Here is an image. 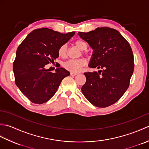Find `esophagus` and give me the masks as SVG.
<instances>
[{"label":"esophagus","instance_id":"1","mask_svg":"<svg viewBox=\"0 0 149 149\" xmlns=\"http://www.w3.org/2000/svg\"><path fill=\"white\" fill-rule=\"evenodd\" d=\"M78 74V73L77 72H70V75H72V76H75V75H76Z\"/></svg>","mask_w":149,"mask_h":149}]
</instances>
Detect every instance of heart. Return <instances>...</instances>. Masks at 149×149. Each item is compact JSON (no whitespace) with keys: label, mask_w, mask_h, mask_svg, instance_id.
Returning <instances> with one entry per match:
<instances>
[{"label":"heart","mask_w":149,"mask_h":149,"mask_svg":"<svg viewBox=\"0 0 149 149\" xmlns=\"http://www.w3.org/2000/svg\"><path fill=\"white\" fill-rule=\"evenodd\" d=\"M75 45H76L77 48L81 50H85L86 49V44L83 41L77 40L75 42ZM66 52H67V48H66V45H63L59 47L58 50V54L59 56L62 58H65L66 56ZM86 61L83 59H70L68 61H66L63 66L66 70L72 72H77L81 69V67L85 65Z\"/></svg>","instance_id":"b5f03b06"}]
</instances>
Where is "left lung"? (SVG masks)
<instances>
[{"mask_svg": "<svg viewBox=\"0 0 149 149\" xmlns=\"http://www.w3.org/2000/svg\"><path fill=\"white\" fill-rule=\"evenodd\" d=\"M78 35L93 49L89 67L100 69L84 73L86 81L82 92L97 107L112 105L129 86L134 66L131 47L118 31L109 27L79 32Z\"/></svg>", "mask_w": 149, "mask_h": 149, "instance_id": "8db88e82", "label": "left lung"}]
</instances>
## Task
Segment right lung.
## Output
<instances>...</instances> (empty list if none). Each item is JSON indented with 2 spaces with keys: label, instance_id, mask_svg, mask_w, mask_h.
<instances>
[{
  "label": "right lung",
  "instance_id": "obj_1",
  "mask_svg": "<svg viewBox=\"0 0 149 149\" xmlns=\"http://www.w3.org/2000/svg\"><path fill=\"white\" fill-rule=\"evenodd\" d=\"M75 34L36 29L18 46L13 62L15 84L21 92L34 104L46 102L54 96L61 82L70 72L59 67L55 73L45 66L59 57L58 50Z\"/></svg>",
  "mask_w": 149,
  "mask_h": 149
}]
</instances>
